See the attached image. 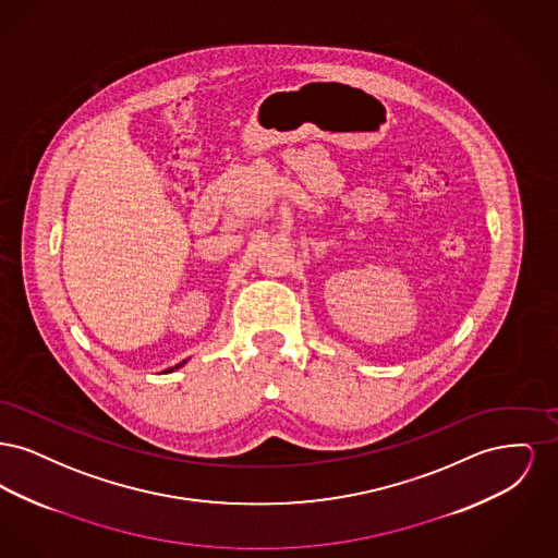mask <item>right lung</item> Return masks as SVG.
<instances>
[{
    "label": "right lung",
    "instance_id": "1",
    "mask_svg": "<svg viewBox=\"0 0 558 558\" xmlns=\"http://www.w3.org/2000/svg\"><path fill=\"white\" fill-rule=\"evenodd\" d=\"M184 364H186V360H184V362H182V364H178V366H173V368H169V371H165V372L178 371V368H182V366H184Z\"/></svg>",
    "mask_w": 558,
    "mask_h": 558
}]
</instances>
